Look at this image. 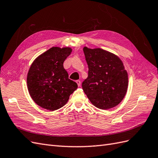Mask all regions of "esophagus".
I'll use <instances>...</instances> for the list:
<instances>
[{
    "mask_svg": "<svg viewBox=\"0 0 158 158\" xmlns=\"http://www.w3.org/2000/svg\"><path fill=\"white\" fill-rule=\"evenodd\" d=\"M76 82L77 83V84H78V86H80V85H81V82H80V80H76Z\"/></svg>",
    "mask_w": 158,
    "mask_h": 158,
    "instance_id": "1",
    "label": "esophagus"
}]
</instances>
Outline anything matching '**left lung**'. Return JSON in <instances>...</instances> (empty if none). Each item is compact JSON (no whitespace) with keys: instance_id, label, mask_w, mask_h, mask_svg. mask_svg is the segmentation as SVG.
Here are the masks:
<instances>
[{"instance_id":"left-lung-1","label":"left lung","mask_w":158,"mask_h":158,"mask_svg":"<svg viewBox=\"0 0 158 158\" xmlns=\"http://www.w3.org/2000/svg\"><path fill=\"white\" fill-rule=\"evenodd\" d=\"M88 65V76L82 82L84 93L94 106L108 109L117 106L125 98L128 74L122 60L102 49H83Z\"/></svg>"}]
</instances>
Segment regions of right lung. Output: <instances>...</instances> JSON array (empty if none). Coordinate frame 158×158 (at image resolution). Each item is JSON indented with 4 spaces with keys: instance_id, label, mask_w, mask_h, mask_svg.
I'll list each match as a JSON object with an SVG mask.
<instances>
[{
    "instance_id": "obj_1",
    "label": "right lung",
    "mask_w": 158,
    "mask_h": 158,
    "mask_svg": "<svg viewBox=\"0 0 158 158\" xmlns=\"http://www.w3.org/2000/svg\"><path fill=\"white\" fill-rule=\"evenodd\" d=\"M70 47H53L31 64L27 76V89L38 106L50 111L63 107L78 85L69 78L63 63L70 55Z\"/></svg>"
}]
</instances>
